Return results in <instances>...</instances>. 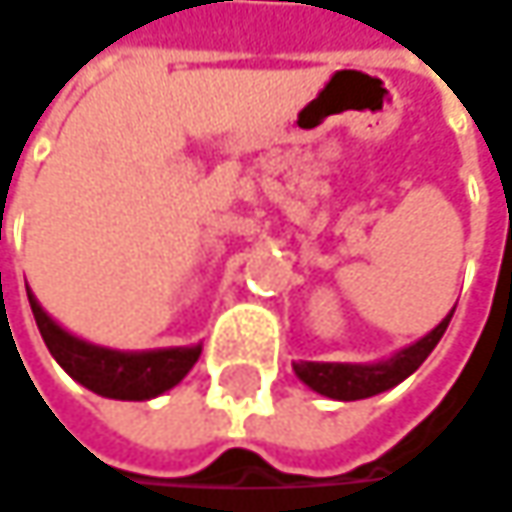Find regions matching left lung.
<instances>
[{
    "label": "left lung",
    "mask_w": 512,
    "mask_h": 512,
    "mask_svg": "<svg viewBox=\"0 0 512 512\" xmlns=\"http://www.w3.org/2000/svg\"><path fill=\"white\" fill-rule=\"evenodd\" d=\"M455 309L449 311L425 338L417 344L399 349L393 358L376 361V364H338V361H294V373L300 376V382H306L311 390H317L320 396L329 399H341V402H355V399H367L384 393L399 382H405L422 361L431 355V349L440 344L449 320Z\"/></svg>",
    "instance_id": "obj_1"
}]
</instances>
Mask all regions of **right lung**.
<instances>
[{"instance_id":"obj_1","label":"right lung","mask_w":512,"mask_h":512,"mask_svg":"<svg viewBox=\"0 0 512 512\" xmlns=\"http://www.w3.org/2000/svg\"><path fill=\"white\" fill-rule=\"evenodd\" d=\"M28 303L34 311L37 329L57 364L75 382L107 399H128V402L154 399L165 390H171L174 384L183 382V376L201 358V344L151 349V352H119V349L95 347L69 335L63 326H57L43 311V306L34 300L31 291H28Z\"/></svg>"}]
</instances>
